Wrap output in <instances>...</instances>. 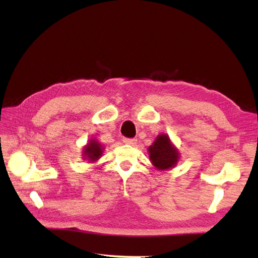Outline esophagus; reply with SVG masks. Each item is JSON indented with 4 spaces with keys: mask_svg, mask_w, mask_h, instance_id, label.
Listing matches in <instances>:
<instances>
[{
    "mask_svg": "<svg viewBox=\"0 0 258 258\" xmlns=\"http://www.w3.org/2000/svg\"><path fill=\"white\" fill-rule=\"evenodd\" d=\"M123 142H124L125 144L134 145V144H136V142H138V140H136V139H127V138H124V139H123Z\"/></svg>",
    "mask_w": 258,
    "mask_h": 258,
    "instance_id": "esophagus-1",
    "label": "esophagus"
}]
</instances>
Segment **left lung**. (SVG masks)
I'll use <instances>...</instances> for the list:
<instances>
[{
  "label": "left lung",
  "mask_w": 258,
  "mask_h": 258,
  "mask_svg": "<svg viewBox=\"0 0 258 258\" xmlns=\"http://www.w3.org/2000/svg\"><path fill=\"white\" fill-rule=\"evenodd\" d=\"M150 160L158 169H168L178 161V152L169 142L168 136L158 135L153 145L149 147Z\"/></svg>",
  "instance_id": "1"
}]
</instances>
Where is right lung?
<instances>
[{"label":"right lung","mask_w":258,"mask_h":258,"mask_svg":"<svg viewBox=\"0 0 258 258\" xmlns=\"http://www.w3.org/2000/svg\"><path fill=\"white\" fill-rule=\"evenodd\" d=\"M101 147L102 146L98 144L96 141L90 142L84 149V157H86L87 160H90L92 162L98 160V158L101 157L102 152H103Z\"/></svg>","instance_id":"add662e5"}]
</instances>
